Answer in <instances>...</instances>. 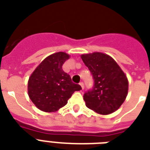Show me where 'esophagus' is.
<instances>
[{
    "mask_svg": "<svg viewBox=\"0 0 150 150\" xmlns=\"http://www.w3.org/2000/svg\"><path fill=\"white\" fill-rule=\"evenodd\" d=\"M80 86H81V87H82V90H83V89H84V84H83V83L80 82Z\"/></svg>",
    "mask_w": 150,
    "mask_h": 150,
    "instance_id": "obj_1",
    "label": "esophagus"
}]
</instances>
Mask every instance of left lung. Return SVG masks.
Masks as SVG:
<instances>
[{"mask_svg":"<svg viewBox=\"0 0 150 150\" xmlns=\"http://www.w3.org/2000/svg\"><path fill=\"white\" fill-rule=\"evenodd\" d=\"M84 64L93 79V86L85 92L86 106L97 113L106 115L120 108L128 93V80L111 57L102 54H83Z\"/></svg>","mask_w":150,"mask_h":150,"instance_id":"8db88e82","label":"left lung"}]
</instances>
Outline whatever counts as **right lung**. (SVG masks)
Returning <instances> with one entry per match:
<instances>
[{
  "label": "right lung",
  "instance_id": "1",
  "mask_svg": "<svg viewBox=\"0 0 150 150\" xmlns=\"http://www.w3.org/2000/svg\"><path fill=\"white\" fill-rule=\"evenodd\" d=\"M69 57L64 52L51 54L41 62L29 78L30 99L40 110L55 112L67 103L75 91L82 90L62 69Z\"/></svg>",
  "mask_w": 150,
  "mask_h": 150
}]
</instances>
